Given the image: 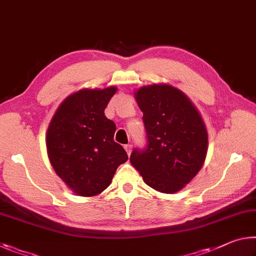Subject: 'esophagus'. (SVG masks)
<instances>
[{
  "instance_id": "esophagus-1",
  "label": "esophagus",
  "mask_w": 256,
  "mask_h": 256,
  "mask_svg": "<svg viewBox=\"0 0 256 256\" xmlns=\"http://www.w3.org/2000/svg\"><path fill=\"white\" fill-rule=\"evenodd\" d=\"M124 149L126 150L128 155H130V154H131V152H132V146L131 144H125L124 146Z\"/></svg>"
}]
</instances>
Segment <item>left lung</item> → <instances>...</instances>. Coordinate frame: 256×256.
Instances as JSON below:
<instances>
[{
	"label": "left lung",
	"instance_id": "1",
	"mask_svg": "<svg viewBox=\"0 0 256 256\" xmlns=\"http://www.w3.org/2000/svg\"><path fill=\"white\" fill-rule=\"evenodd\" d=\"M134 98L144 112L148 144L142 152L133 150L130 162L152 189L179 192L205 162L208 134L204 120L192 101L173 85L142 86Z\"/></svg>",
	"mask_w": 256,
	"mask_h": 256
}]
</instances>
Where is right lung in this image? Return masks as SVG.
Wrapping results in <instances>:
<instances>
[{
    "mask_svg": "<svg viewBox=\"0 0 256 256\" xmlns=\"http://www.w3.org/2000/svg\"><path fill=\"white\" fill-rule=\"evenodd\" d=\"M117 88H82L56 109L46 132L48 160L78 196L99 194L112 184L128 154L114 141L116 125L104 115Z\"/></svg>",
    "mask_w": 256,
    "mask_h": 256,
    "instance_id": "1",
    "label": "right lung"
}]
</instances>
